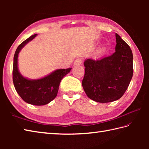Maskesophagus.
I'll return each instance as SVG.
<instances>
[{
	"label": "esophagus",
	"mask_w": 149,
	"mask_h": 149,
	"mask_svg": "<svg viewBox=\"0 0 149 149\" xmlns=\"http://www.w3.org/2000/svg\"><path fill=\"white\" fill-rule=\"evenodd\" d=\"M82 63H83V59L81 58H77L75 59V61L74 62V65L75 66H77V65H80L82 64Z\"/></svg>",
	"instance_id": "obj_1"
}]
</instances>
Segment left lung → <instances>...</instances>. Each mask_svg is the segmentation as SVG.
Wrapping results in <instances>:
<instances>
[{"label":"left lung","instance_id":"obj_1","mask_svg":"<svg viewBox=\"0 0 149 149\" xmlns=\"http://www.w3.org/2000/svg\"><path fill=\"white\" fill-rule=\"evenodd\" d=\"M115 52L96 60L84 62L82 84L90 99L100 103L120 99L127 90L133 74V56L127 43L115 34Z\"/></svg>","mask_w":149,"mask_h":149}]
</instances>
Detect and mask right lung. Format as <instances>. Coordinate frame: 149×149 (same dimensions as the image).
Here are the masks:
<instances>
[{
  "mask_svg": "<svg viewBox=\"0 0 149 149\" xmlns=\"http://www.w3.org/2000/svg\"><path fill=\"white\" fill-rule=\"evenodd\" d=\"M36 36V34L28 38L16 50L13 58V81L16 91L25 102L34 106H43L55 99L60 82L72 68L56 70L46 76L38 79H30L24 77L19 72L18 67L19 52Z\"/></svg>",
  "mask_w": 149,
  "mask_h": 149,
  "instance_id": "1",
  "label": "right lung"
}]
</instances>
